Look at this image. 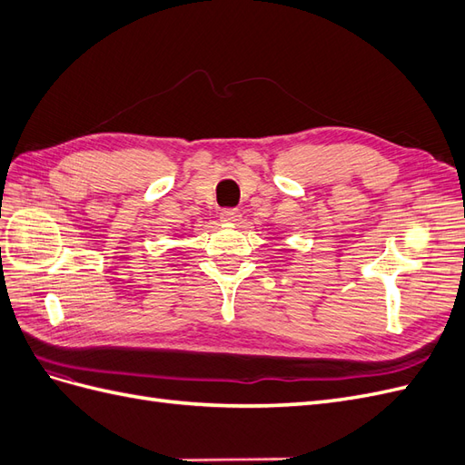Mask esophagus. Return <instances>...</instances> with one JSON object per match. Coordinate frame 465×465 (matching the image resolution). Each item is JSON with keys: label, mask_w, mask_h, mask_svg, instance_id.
I'll list each match as a JSON object with an SVG mask.
<instances>
[{"label": "esophagus", "mask_w": 465, "mask_h": 465, "mask_svg": "<svg viewBox=\"0 0 465 465\" xmlns=\"http://www.w3.org/2000/svg\"><path fill=\"white\" fill-rule=\"evenodd\" d=\"M219 219L224 224H236L238 221L242 219V215H241V211H238V209H224V211H221Z\"/></svg>", "instance_id": "1"}]
</instances>
